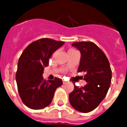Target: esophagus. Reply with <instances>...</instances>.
<instances>
[{
  "mask_svg": "<svg viewBox=\"0 0 127 127\" xmlns=\"http://www.w3.org/2000/svg\"><path fill=\"white\" fill-rule=\"evenodd\" d=\"M63 83H64V84H65V83H66V81H64V80H63Z\"/></svg>",
  "mask_w": 127,
  "mask_h": 127,
  "instance_id": "1",
  "label": "esophagus"
}]
</instances>
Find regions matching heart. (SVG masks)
Instances as JSON below:
<instances>
[{
  "label": "heart",
  "mask_w": 127,
  "mask_h": 127,
  "mask_svg": "<svg viewBox=\"0 0 127 127\" xmlns=\"http://www.w3.org/2000/svg\"><path fill=\"white\" fill-rule=\"evenodd\" d=\"M75 50L74 49V48H69V49H68V53H69V52H71L75 51ZM54 54H53L54 56Z\"/></svg>",
  "instance_id": "heart-1"
}]
</instances>
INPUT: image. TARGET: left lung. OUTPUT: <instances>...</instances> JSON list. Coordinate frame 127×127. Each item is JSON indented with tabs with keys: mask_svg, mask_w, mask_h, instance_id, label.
<instances>
[{
	"mask_svg": "<svg viewBox=\"0 0 127 127\" xmlns=\"http://www.w3.org/2000/svg\"><path fill=\"white\" fill-rule=\"evenodd\" d=\"M72 46L81 52L78 72H85L83 79L87 84L84 87L74 84L69 102L75 110L87 113L96 108L106 95L111 83L112 71L106 56L94 42H75Z\"/></svg>",
	"mask_w": 127,
	"mask_h": 127,
	"instance_id": "1",
	"label": "left lung"
}]
</instances>
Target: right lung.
<instances>
[{"instance_id": "right-lung-1", "label": "right lung", "mask_w": 127, "mask_h": 127, "mask_svg": "<svg viewBox=\"0 0 127 127\" xmlns=\"http://www.w3.org/2000/svg\"><path fill=\"white\" fill-rule=\"evenodd\" d=\"M64 43L42 38L31 43L19 57L16 81L21 99L28 108L39 110L49 106L56 88L63 85L61 79L55 77L48 81L42 74L52 54Z\"/></svg>"}]
</instances>
